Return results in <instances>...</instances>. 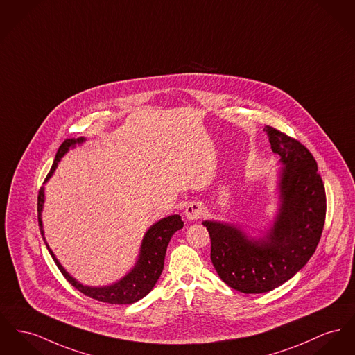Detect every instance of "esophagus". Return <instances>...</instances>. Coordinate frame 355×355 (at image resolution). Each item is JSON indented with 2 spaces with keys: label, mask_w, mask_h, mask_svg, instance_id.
<instances>
[{
  "label": "esophagus",
  "mask_w": 355,
  "mask_h": 355,
  "mask_svg": "<svg viewBox=\"0 0 355 355\" xmlns=\"http://www.w3.org/2000/svg\"><path fill=\"white\" fill-rule=\"evenodd\" d=\"M204 214V208L200 202H190L185 209V216L189 221H197Z\"/></svg>",
  "instance_id": "34e87169"
}]
</instances>
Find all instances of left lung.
<instances>
[{"mask_svg": "<svg viewBox=\"0 0 355 355\" xmlns=\"http://www.w3.org/2000/svg\"><path fill=\"white\" fill-rule=\"evenodd\" d=\"M280 171V205L270 232L250 239L234 225L204 221L210 260L230 288L244 293L272 291L300 271L316 250L326 218V191L318 165L299 141L266 125Z\"/></svg>", "mask_w": 355, "mask_h": 355, "instance_id": "left-lung-1", "label": "left lung"}]
</instances>
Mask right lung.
<instances>
[{
    "instance_id": "obj_1",
    "label": "right lung",
    "mask_w": 355,
    "mask_h": 355,
    "mask_svg": "<svg viewBox=\"0 0 355 355\" xmlns=\"http://www.w3.org/2000/svg\"><path fill=\"white\" fill-rule=\"evenodd\" d=\"M84 142V138H78V139H65L62 146L59 147L58 154L55 157L53 165L51 167L45 182L51 178L53 171L56 170L59 161L62 159L64 154L69 150V147H75L76 144ZM44 207V188L39 190V197H37V211H39V227L42 232V239L44 237V230H42V211ZM184 227V221L181 220V216L173 214L159 220L154 225L150 227L147 230L142 245H141V252L138 256V261L134 266V268L118 280L116 283L105 287H88L79 283L76 279H73L68 272L65 271L63 266L59 263L53 252L48 247L46 241L45 245L49 250L52 259L55 260L58 268L63 273L64 277L79 291L84 293L88 297H92L99 302H105L110 304H131L138 302L139 299L145 297L148 292L153 290L155 283L158 282L162 270H164V261H165V254H166L167 244L171 239V236L178 230Z\"/></svg>"
}]
</instances>
